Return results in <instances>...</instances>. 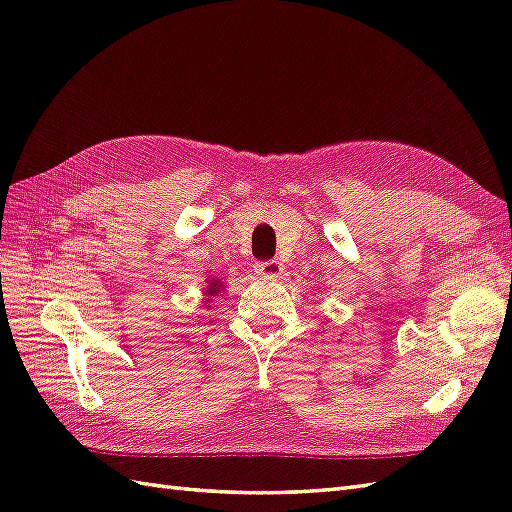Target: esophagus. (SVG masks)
<instances>
[{
    "instance_id": "esophagus-1",
    "label": "esophagus",
    "mask_w": 512,
    "mask_h": 512,
    "mask_svg": "<svg viewBox=\"0 0 512 512\" xmlns=\"http://www.w3.org/2000/svg\"><path fill=\"white\" fill-rule=\"evenodd\" d=\"M256 273L258 276H263V278H278L280 273H282V263L280 260H263V263H256Z\"/></svg>"
}]
</instances>
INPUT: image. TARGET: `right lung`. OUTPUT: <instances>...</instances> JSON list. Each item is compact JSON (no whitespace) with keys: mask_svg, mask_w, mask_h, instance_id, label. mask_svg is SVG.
<instances>
[{"mask_svg":"<svg viewBox=\"0 0 512 512\" xmlns=\"http://www.w3.org/2000/svg\"><path fill=\"white\" fill-rule=\"evenodd\" d=\"M221 291H226V282H221L219 278H206V289H204V295H206V299H204V306L206 308H210V304H213V299L221 293Z\"/></svg>","mask_w":512,"mask_h":512,"instance_id":"right-lung-1","label":"right lung"}]
</instances>
